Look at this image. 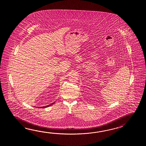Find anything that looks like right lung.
<instances>
[{"label": "right lung", "instance_id": "add662e5", "mask_svg": "<svg viewBox=\"0 0 146 146\" xmlns=\"http://www.w3.org/2000/svg\"><path fill=\"white\" fill-rule=\"evenodd\" d=\"M55 102L53 103H52L51 104H50V105H48V106H43V107H40V108H46V107H48V106H52V105H53V104Z\"/></svg>", "mask_w": 146, "mask_h": 146}]
</instances>
